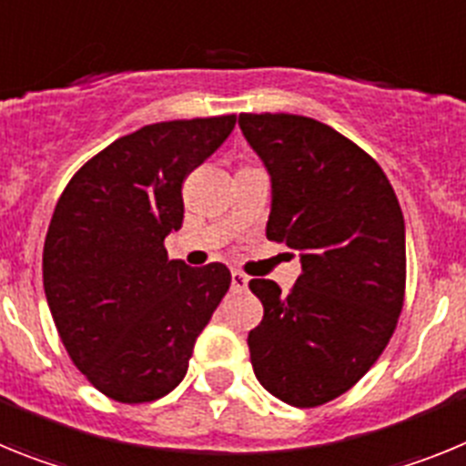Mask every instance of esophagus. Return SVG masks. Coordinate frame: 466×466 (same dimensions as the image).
Masks as SVG:
<instances>
[{"instance_id": "34e87169", "label": "esophagus", "mask_w": 466, "mask_h": 466, "mask_svg": "<svg viewBox=\"0 0 466 466\" xmlns=\"http://www.w3.org/2000/svg\"><path fill=\"white\" fill-rule=\"evenodd\" d=\"M247 282H249V279H247V275H242L240 270H233V273H230V287H233V291H245Z\"/></svg>"}]
</instances>
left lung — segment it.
Returning <instances> with one entry per match:
<instances>
[{
  "instance_id": "left-lung-1",
  "label": "left lung",
  "mask_w": 466,
  "mask_h": 466,
  "mask_svg": "<svg viewBox=\"0 0 466 466\" xmlns=\"http://www.w3.org/2000/svg\"><path fill=\"white\" fill-rule=\"evenodd\" d=\"M273 177L266 238L300 252L289 294L252 279L263 319L249 331L257 380L296 409L355 387L392 339L406 296V233L392 184L333 127L296 114H240Z\"/></svg>"
}]
</instances>
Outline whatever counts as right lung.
Returning <instances> with one entry per match:
<instances>
[{"instance_id":"add662e5","label":"right lung","mask_w":466,"mask_h":466,"mask_svg":"<svg viewBox=\"0 0 466 466\" xmlns=\"http://www.w3.org/2000/svg\"><path fill=\"white\" fill-rule=\"evenodd\" d=\"M236 127V114L151 123L111 142L69 179L44 242V289L86 380L149 403L184 380L193 343L230 287L224 263L170 261L187 177Z\"/></svg>"}]
</instances>
